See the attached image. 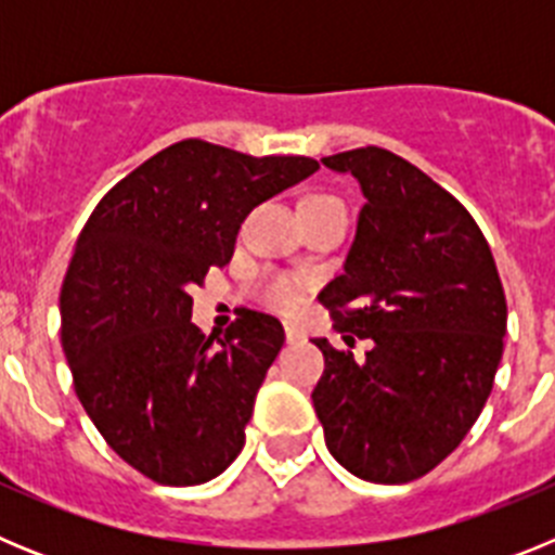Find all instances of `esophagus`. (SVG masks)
I'll return each instance as SVG.
<instances>
[{"label":"esophagus","instance_id":"34e87169","mask_svg":"<svg viewBox=\"0 0 555 555\" xmlns=\"http://www.w3.org/2000/svg\"><path fill=\"white\" fill-rule=\"evenodd\" d=\"M286 338H288V345H294V341H302V331L294 322H286Z\"/></svg>","mask_w":555,"mask_h":555}]
</instances>
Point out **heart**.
I'll use <instances>...</instances> for the list:
<instances>
[{
    "mask_svg": "<svg viewBox=\"0 0 555 555\" xmlns=\"http://www.w3.org/2000/svg\"><path fill=\"white\" fill-rule=\"evenodd\" d=\"M311 199H327V194H320V197ZM258 294H261V300L269 308H274V311H294L302 302V281L288 278V274H272V278H263L258 283Z\"/></svg>",
    "mask_w": 555,
    "mask_h": 555,
    "instance_id": "b5f03b06",
    "label": "heart"
}]
</instances>
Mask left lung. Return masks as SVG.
Instances as JSON below:
<instances>
[{"label":"left lung","instance_id":"8db88e82","mask_svg":"<svg viewBox=\"0 0 555 555\" xmlns=\"http://www.w3.org/2000/svg\"><path fill=\"white\" fill-rule=\"evenodd\" d=\"M322 164L364 191L345 274L320 302L347 350L313 338L325 372L311 400L333 459L372 483H409L442 464L492 391L506 294L469 210L380 146ZM356 337L373 347L354 361Z\"/></svg>","mask_w":555,"mask_h":555}]
</instances>
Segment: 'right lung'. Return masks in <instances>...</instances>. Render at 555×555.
I'll list each match as a JSON object with an SVG mask.
<instances>
[{"mask_svg":"<svg viewBox=\"0 0 555 555\" xmlns=\"http://www.w3.org/2000/svg\"><path fill=\"white\" fill-rule=\"evenodd\" d=\"M317 169L306 155L253 158L185 139L88 217L61 288L63 352L102 439L155 483L197 487L242 453L283 325L242 308L214 345L191 322V288L230 263L255 205Z\"/></svg>","mask_w":555,"mask_h":555,"instance_id":"right-lung-1","label":"right lung"}]
</instances>
